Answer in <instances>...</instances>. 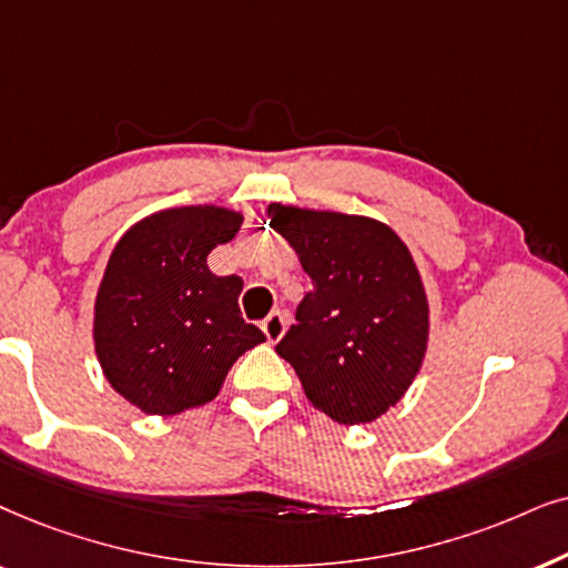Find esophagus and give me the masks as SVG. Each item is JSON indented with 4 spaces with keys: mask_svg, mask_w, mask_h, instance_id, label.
Returning <instances> with one entry per match:
<instances>
[{
    "mask_svg": "<svg viewBox=\"0 0 568 568\" xmlns=\"http://www.w3.org/2000/svg\"><path fill=\"white\" fill-rule=\"evenodd\" d=\"M285 322L288 320H285L283 312H272L267 320L262 322V332L267 335L270 343H277V339L285 335Z\"/></svg>",
    "mask_w": 568,
    "mask_h": 568,
    "instance_id": "obj_1",
    "label": "esophagus"
}]
</instances>
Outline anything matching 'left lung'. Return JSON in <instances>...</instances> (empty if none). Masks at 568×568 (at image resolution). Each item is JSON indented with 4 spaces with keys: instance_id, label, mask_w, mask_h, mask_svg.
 <instances>
[{
    "instance_id": "obj_1",
    "label": "left lung",
    "mask_w": 568,
    "mask_h": 568,
    "mask_svg": "<svg viewBox=\"0 0 568 568\" xmlns=\"http://www.w3.org/2000/svg\"><path fill=\"white\" fill-rule=\"evenodd\" d=\"M267 215L314 283L277 355L296 368L308 403L339 426L382 418L428 351L430 308L410 248L366 215L280 202Z\"/></svg>"
}]
</instances>
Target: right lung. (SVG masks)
<instances>
[{
    "mask_svg": "<svg viewBox=\"0 0 568 568\" xmlns=\"http://www.w3.org/2000/svg\"><path fill=\"white\" fill-rule=\"evenodd\" d=\"M244 215L221 205L165 207L113 246L93 306L103 376L148 415H179L217 397L225 374L264 343L239 312L244 280L217 277L207 254L229 244Z\"/></svg>",
    "mask_w": 568,
    "mask_h": 568,
    "instance_id": "obj_1",
    "label": "right lung"
}]
</instances>
